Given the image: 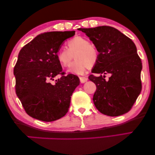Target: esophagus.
<instances>
[{
	"label": "esophagus",
	"instance_id": "esophagus-1",
	"mask_svg": "<svg viewBox=\"0 0 155 155\" xmlns=\"http://www.w3.org/2000/svg\"><path fill=\"white\" fill-rule=\"evenodd\" d=\"M80 80L81 83H84L88 80V78L86 77H80Z\"/></svg>",
	"mask_w": 155,
	"mask_h": 155
}]
</instances>
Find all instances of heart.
Segmentation results:
<instances>
[{
	"instance_id": "heart-1",
	"label": "heart",
	"mask_w": 155,
	"mask_h": 155,
	"mask_svg": "<svg viewBox=\"0 0 155 155\" xmlns=\"http://www.w3.org/2000/svg\"><path fill=\"white\" fill-rule=\"evenodd\" d=\"M67 49L61 47L57 52V58L60 65L67 67L74 55L75 61L68 68L67 72L75 75H83L89 67L98 62L100 51L95 45L82 36H75L67 43Z\"/></svg>"
}]
</instances>
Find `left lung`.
Returning <instances> with one entry per match:
<instances>
[{
	"label": "left lung",
	"mask_w": 155,
	"mask_h": 155,
	"mask_svg": "<svg viewBox=\"0 0 155 155\" xmlns=\"http://www.w3.org/2000/svg\"><path fill=\"white\" fill-rule=\"evenodd\" d=\"M85 33L100 51L98 62L88 79L97 89L93 103L104 115L115 117L128 113L141 91L142 63L132 40L115 28L100 26L78 29ZM108 73L111 77L105 79Z\"/></svg>",
	"instance_id": "8db88e82"
}]
</instances>
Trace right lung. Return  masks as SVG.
I'll return each instance as SVG.
<instances>
[{"label": "right lung", "instance_id": "obj_1", "mask_svg": "<svg viewBox=\"0 0 155 155\" xmlns=\"http://www.w3.org/2000/svg\"><path fill=\"white\" fill-rule=\"evenodd\" d=\"M75 31H50L37 35L22 48L14 68L16 93L25 112L43 121L64 117L69 108L71 97L80 84L77 75H64L57 52ZM61 77L52 83L55 76Z\"/></svg>", "mask_w": 155, "mask_h": 155}]
</instances>
